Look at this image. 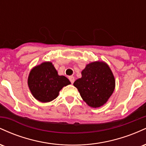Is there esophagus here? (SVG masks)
<instances>
[{
    "label": "esophagus",
    "instance_id": "obj_1",
    "mask_svg": "<svg viewBox=\"0 0 146 146\" xmlns=\"http://www.w3.org/2000/svg\"><path fill=\"white\" fill-rule=\"evenodd\" d=\"M68 79H69V80H70V81H71V84H73V82H75V78L73 76L69 77V78H68Z\"/></svg>",
    "mask_w": 146,
    "mask_h": 146
}]
</instances>
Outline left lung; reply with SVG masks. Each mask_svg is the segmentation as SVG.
<instances>
[{
  "label": "left lung",
  "mask_w": 146,
  "mask_h": 146,
  "mask_svg": "<svg viewBox=\"0 0 146 146\" xmlns=\"http://www.w3.org/2000/svg\"><path fill=\"white\" fill-rule=\"evenodd\" d=\"M83 100L89 106L98 108L106 103L113 94L115 80L108 65L104 62L87 64L82 78L73 83Z\"/></svg>",
  "instance_id": "8db88e82"
}]
</instances>
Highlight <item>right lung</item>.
I'll use <instances>...</instances> for the list:
<instances>
[{"mask_svg": "<svg viewBox=\"0 0 146 146\" xmlns=\"http://www.w3.org/2000/svg\"><path fill=\"white\" fill-rule=\"evenodd\" d=\"M27 82L33 96L43 103L55 100L60 90L71 84L68 78L58 74L51 62H44L33 68Z\"/></svg>", "mask_w": 146, "mask_h": 146, "instance_id": "1", "label": "right lung"}]
</instances>
